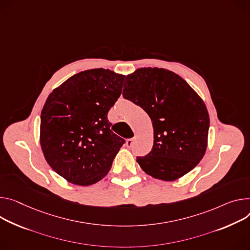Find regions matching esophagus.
<instances>
[{"instance_id": "esophagus-1", "label": "esophagus", "mask_w": 250, "mask_h": 250, "mask_svg": "<svg viewBox=\"0 0 250 250\" xmlns=\"http://www.w3.org/2000/svg\"><path fill=\"white\" fill-rule=\"evenodd\" d=\"M133 143H134V139H128V140H126V142H125V146H126L127 147H131L132 145H133Z\"/></svg>"}]
</instances>
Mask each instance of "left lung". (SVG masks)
I'll list each match as a JSON object with an SVG mask.
<instances>
[{"label":"left lung","instance_id":"obj_1","mask_svg":"<svg viewBox=\"0 0 250 250\" xmlns=\"http://www.w3.org/2000/svg\"><path fill=\"white\" fill-rule=\"evenodd\" d=\"M124 99L141 106L153 126V146L137 162L147 174L174 180L193 169L208 146L209 116L206 104L176 74L144 67L128 75Z\"/></svg>","mask_w":250,"mask_h":250}]
</instances>
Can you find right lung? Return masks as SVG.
Returning <instances> with one entry per match:
<instances>
[{
    "label": "right lung",
    "instance_id": "right-lung-1",
    "mask_svg": "<svg viewBox=\"0 0 250 250\" xmlns=\"http://www.w3.org/2000/svg\"><path fill=\"white\" fill-rule=\"evenodd\" d=\"M125 76L109 70L81 72L49 96L41 115L46 161L72 184L105 176L125 141L110 129L107 112L122 94Z\"/></svg>",
    "mask_w": 250,
    "mask_h": 250
}]
</instances>
